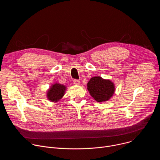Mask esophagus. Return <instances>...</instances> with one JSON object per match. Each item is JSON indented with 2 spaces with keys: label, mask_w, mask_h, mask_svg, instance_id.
<instances>
[{
  "label": "esophagus",
  "mask_w": 160,
  "mask_h": 160,
  "mask_svg": "<svg viewBox=\"0 0 160 160\" xmlns=\"http://www.w3.org/2000/svg\"><path fill=\"white\" fill-rule=\"evenodd\" d=\"M73 83H74V84L76 85H79L80 84V80H73Z\"/></svg>",
  "instance_id": "1"
}]
</instances>
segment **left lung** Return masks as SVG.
Masks as SVG:
<instances>
[{
    "label": "left lung",
    "instance_id": "left-lung-1",
    "mask_svg": "<svg viewBox=\"0 0 160 160\" xmlns=\"http://www.w3.org/2000/svg\"><path fill=\"white\" fill-rule=\"evenodd\" d=\"M87 85L90 96L98 102L108 101L115 92L114 83L99 76L91 78Z\"/></svg>",
    "mask_w": 160,
    "mask_h": 160
}]
</instances>
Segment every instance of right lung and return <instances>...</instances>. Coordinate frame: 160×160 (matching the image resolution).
Masks as SVG:
<instances>
[{
  "label": "right lung",
  "mask_w": 160,
  "mask_h": 160,
  "mask_svg": "<svg viewBox=\"0 0 160 160\" xmlns=\"http://www.w3.org/2000/svg\"><path fill=\"white\" fill-rule=\"evenodd\" d=\"M66 87L59 83L52 84L48 90L47 98L51 102H58L64 95Z\"/></svg>",
  "instance_id": "add662e5"
}]
</instances>
